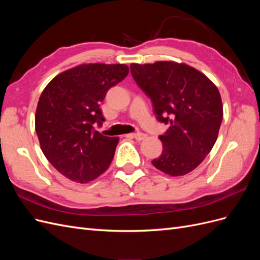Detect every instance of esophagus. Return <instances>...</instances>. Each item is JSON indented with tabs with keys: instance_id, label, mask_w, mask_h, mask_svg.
<instances>
[{
	"instance_id": "34e87169",
	"label": "esophagus",
	"mask_w": 260,
	"mask_h": 260,
	"mask_svg": "<svg viewBox=\"0 0 260 260\" xmlns=\"http://www.w3.org/2000/svg\"><path fill=\"white\" fill-rule=\"evenodd\" d=\"M132 138H135L137 141H142L144 139H146V135L145 133H140V132H137V133H133V135H131Z\"/></svg>"
}]
</instances>
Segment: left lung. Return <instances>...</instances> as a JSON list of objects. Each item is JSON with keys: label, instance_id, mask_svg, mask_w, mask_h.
Here are the masks:
<instances>
[{"label": "left lung", "instance_id": "1", "mask_svg": "<svg viewBox=\"0 0 260 260\" xmlns=\"http://www.w3.org/2000/svg\"><path fill=\"white\" fill-rule=\"evenodd\" d=\"M130 69L151 99L157 120L169 124L153 166L172 177L188 174L216 143L223 117L217 86L199 70L174 61L131 64Z\"/></svg>", "mask_w": 260, "mask_h": 260}]
</instances>
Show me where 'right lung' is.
<instances>
[{
  "label": "right lung",
  "instance_id": "1",
  "mask_svg": "<svg viewBox=\"0 0 260 260\" xmlns=\"http://www.w3.org/2000/svg\"><path fill=\"white\" fill-rule=\"evenodd\" d=\"M128 74L123 64H83L59 74L43 90L36 132L43 154L62 176L86 183L109 167L119 139L95 129L105 121L100 105Z\"/></svg>",
  "mask_w": 260,
  "mask_h": 260
}]
</instances>
